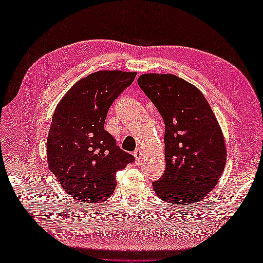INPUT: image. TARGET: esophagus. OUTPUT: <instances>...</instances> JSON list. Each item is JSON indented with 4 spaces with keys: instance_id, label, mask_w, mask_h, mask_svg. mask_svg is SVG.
<instances>
[{
    "instance_id": "obj_1",
    "label": "esophagus",
    "mask_w": 263,
    "mask_h": 263,
    "mask_svg": "<svg viewBox=\"0 0 263 263\" xmlns=\"http://www.w3.org/2000/svg\"><path fill=\"white\" fill-rule=\"evenodd\" d=\"M133 156H135V158H136V163H138V164L141 163L142 156H143V153H142L141 149L137 148V149L135 150V153H133Z\"/></svg>"
}]
</instances>
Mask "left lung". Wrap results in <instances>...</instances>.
<instances>
[{
  "label": "left lung",
  "mask_w": 263,
  "mask_h": 263,
  "mask_svg": "<svg viewBox=\"0 0 263 263\" xmlns=\"http://www.w3.org/2000/svg\"><path fill=\"white\" fill-rule=\"evenodd\" d=\"M138 83L165 123L166 168L153 183L156 194L175 205L198 202L215 187L226 164L214 111L197 87L174 74H142Z\"/></svg>",
  "instance_id": "8db88e82"
}]
</instances>
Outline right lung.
I'll list each match as a JSON object with an SVG mask.
<instances>
[{
  "mask_svg": "<svg viewBox=\"0 0 263 263\" xmlns=\"http://www.w3.org/2000/svg\"><path fill=\"white\" fill-rule=\"evenodd\" d=\"M136 72L99 71L78 81L61 99L47 138L48 167L70 197L86 203L107 200L116 172L135 157L125 153L104 124L114 100Z\"/></svg>",
  "mask_w": 263,
  "mask_h": 263,
  "instance_id": "right-lung-1",
  "label": "right lung"
}]
</instances>
